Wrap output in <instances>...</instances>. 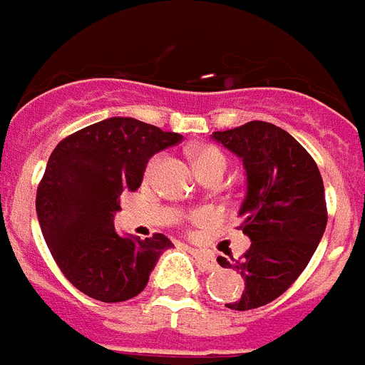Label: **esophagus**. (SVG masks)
I'll return each mask as SVG.
<instances>
[{
  "instance_id": "34e87169",
  "label": "esophagus",
  "mask_w": 365,
  "mask_h": 365,
  "mask_svg": "<svg viewBox=\"0 0 365 365\" xmlns=\"http://www.w3.org/2000/svg\"><path fill=\"white\" fill-rule=\"evenodd\" d=\"M191 254L195 256V259H197V263L200 265L202 269H206V271H213V269L217 267L215 256H213V252H210V250L191 249Z\"/></svg>"
}]
</instances>
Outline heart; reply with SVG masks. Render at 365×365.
I'll return each mask as SVG.
<instances>
[{"label": "heart", "mask_w": 365, "mask_h": 365, "mask_svg": "<svg viewBox=\"0 0 365 365\" xmlns=\"http://www.w3.org/2000/svg\"><path fill=\"white\" fill-rule=\"evenodd\" d=\"M192 161H195V167H197L198 174L206 173H225L226 167H228V159L226 155L220 152L215 146H197L192 150ZM158 165V161H152L148 165V173H152Z\"/></svg>", "instance_id": "1"}]
</instances>
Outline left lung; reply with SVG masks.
Instances as JSON below:
<instances>
[{
  "label": "left lung",
  "mask_w": 365,
  "mask_h": 365,
  "mask_svg": "<svg viewBox=\"0 0 365 365\" xmlns=\"http://www.w3.org/2000/svg\"><path fill=\"white\" fill-rule=\"evenodd\" d=\"M211 139L243 161L247 192L241 202L240 228L249 250L240 259L217 258L245 280L232 310H252L286 292L306 269L327 228L323 178L312 155L287 131L252 120Z\"/></svg>",
  "instance_id": "1"
}]
</instances>
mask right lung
I'll return each mask as SVG.
<instances>
[{
	"instance_id": "obj_1",
	"label": "right lung",
	"mask_w": 365,
	"mask_h": 365,
	"mask_svg": "<svg viewBox=\"0 0 365 365\" xmlns=\"http://www.w3.org/2000/svg\"><path fill=\"white\" fill-rule=\"evenodd\" d=\"M182 139L137 118L111 116L55 146L36 191V217L51 256L81 293L122 302L146 287L173 243L163 234L120 235L113 219L122 191L139 189L150 158Z\"/></svg>"
}]
</instances>
